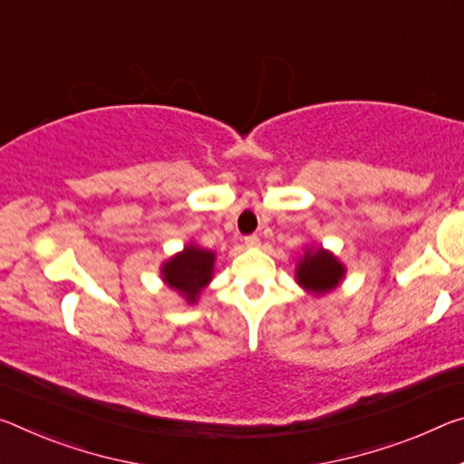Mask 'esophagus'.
I'll return each instance as SVG.
<instances>
[{
	"label": "esophagus",
	"mask_w": 464,
	"mask_h": 464,
	"mask_svg": "<svg viewBox=\"0 0 464 464\" xmlns=\"http://www.w3.org/2000/svg\"><path fill=\"white\" fill-rule=\"evenodd\" d=\"M244 241H246L247 247H256V246L260 244V237H258V235H256V233H252V235H247V237H246Z\"/></svg>",
	"instance_id": "esophagus-1"
}]
</instances>
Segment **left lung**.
Returning <instances> with one entry per match:
<instances>
[{
    "mask_svg": "<svg viewBox=\"0 0 464 464\" xmlns=\"http://www.w3.org/2000/svg\"><path fill=\"white\" fill-rule=\"evenodd\" d=\"M344 275L343 264L334 256H330L324 249L305 254L304 262L297 266V281L312 293H326L338 285Z\"/></svg>",
    "mask_w": 464,
    "mask_h": 464,
    "instance_id": "1",
    "label": "left lung"
}]
</instances>
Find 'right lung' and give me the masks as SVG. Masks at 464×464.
I'll return each instance as SVG.
<instances>
[{
	"mask_svg": "<svg viewBox=\"0 0 464 464\" xmlns=\"http://www.w3.org/2000/svg\"><path fill=\"white\" fill-rule=\"evenodd\" d=\"M212 266H215V254L188 246L179 256L165 264L163 276L173 289L183 293L189 301H196L198 293L210 281Z\"/></svg>",
	"mask_w": 464,
	"mask_h": 464,
	"instance_id": "obj_1",
	"label": "right lung"
}]
</instances>
